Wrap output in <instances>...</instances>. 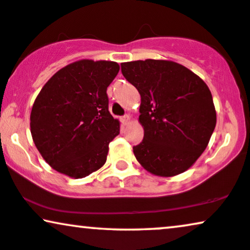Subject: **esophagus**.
Masks as SVG:
<instances>
[{
	"label": "esophagus",
	"mask_w": 250,
	"mask_h": 250,
	"mask_svg": "<svg viewBox=\"0 0 250 250\" xmlns=\"http://www.w3.org/2000/svg\"><path fill=\"white\" fill-rule=\"evenodd\" d=\"M120 120H121V122H122L123 125H127L128 123L130 122V116H129V115H125V116H122V118L120 119Z\"/></svg>",
	"instance_id": "obj_1"
}]
</instances>
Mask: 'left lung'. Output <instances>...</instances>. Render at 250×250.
Returning <instances> with one entry per match:
<instances>
[{"label":"left lung","mask_w":250,"mask_h":250,"mask_svg":"<svg viewBox=\"0 0 250 250\" xmlns=\"http://www.w3.org/2000/svg\"><path fill=\"white\" fill-rule=\"evenodd\" d=\"M121 71L141 94L138 121L144 138L132 147L137 162L164 178L186 172L204 152L216 127L208 85L168 60L123 62Z\"/></svg>","instance_id":"1"}]
</instances>
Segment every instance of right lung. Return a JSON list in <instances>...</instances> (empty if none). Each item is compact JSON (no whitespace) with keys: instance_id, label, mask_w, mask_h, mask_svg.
Segmentation results:
<instances>
[{"instance_id":"1","label":"right lung","mask_w":250,"mask_h":250,"mask_svg":"<svg viewBox=\"0 0 250 250\" xmlns=\"http://www.w3.org/2000/svg\"><path fill=\"white\" fill-rule=\"evenodd\" d=\"M120 65L80 60L49 78L34 100L31 135L46 163L59 173L82 179L102 168L120 122L108 110L107 87Z\"/></svg>"}]
</instances>
